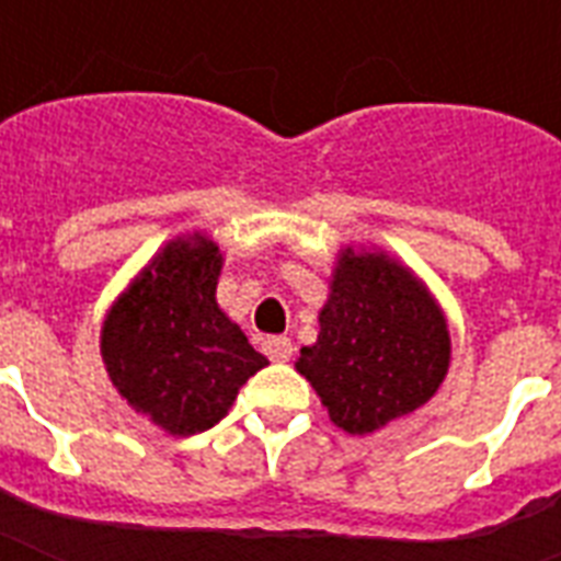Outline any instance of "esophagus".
<instances>
[{"label": "esophagus", "mask_w": 561, "mask_h": 561, "mask_svg": "<svg viewBox=\"0 0 561 561\" xmlns=\"http://www.w3.org/2000/svg\"><path fill=\"white\" fill-rule=\"evenodd\" d=\"M264 355L271 360H290V355H294V343L288 341V337H267V341L262 343Z\"/></svg>", "instance_id": "esophagus-1"}]
</instances>
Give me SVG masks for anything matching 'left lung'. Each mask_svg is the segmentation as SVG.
I'll list each match as a JSON object with an SVG mask.
<instances>
[{
    "mask_svg": "<svg viewBox=\"0 0 561 561\" xmlns=\"http://www.w3.org/2000/svg\"><path fill=\"white\" fill-rule=\"evenodd\" d=\"M448 364V323L431 290L387 253L346 247L317 343L297 358L334 425L364 436L408 416L439 390Z\"/></svg>",
    "mask_w": 561,
    "mask_h": 561,
    "instance_id": "8db88e82",
    "label": "left lung"
}]
</instances>
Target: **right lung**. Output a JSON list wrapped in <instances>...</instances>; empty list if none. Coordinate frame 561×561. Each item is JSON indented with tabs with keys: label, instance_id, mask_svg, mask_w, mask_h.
I'll return each mask as SVG.
<instances>
[{
	"label": "right lung",
	"instance_id": "right-lung-1",
	"mask_svg": "<svg viewBox=\"0 0 561 561\" xmlns=\"http://www.w3.org/2000/svg\"><path fill=\"white\" fill-rule=\"evenodd\" d=\"M224 255L211 238H174L153 255L101 325V358L127 404L171 436L227 416L247 378L267 367L220 311Z\"/></svg>",
	"mask_w": 561,
	"mask_h": 561
}]
</instances>
